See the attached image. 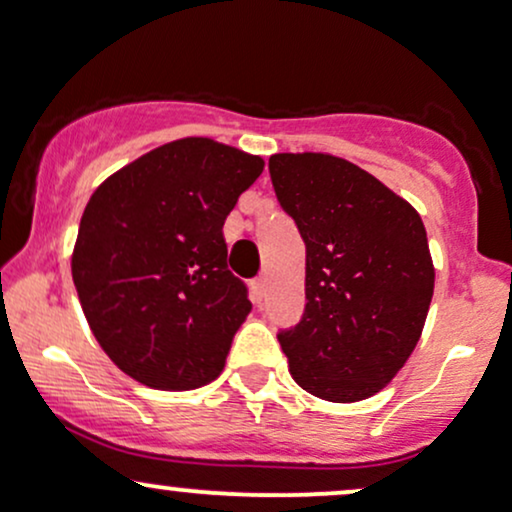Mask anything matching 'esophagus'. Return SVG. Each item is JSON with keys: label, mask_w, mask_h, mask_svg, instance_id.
I'll return each mask as SVG.
<instances>
[{"label": "esophagus", "mask_w": 512, "mask_h": 512, "mask_svg": "<svg viewBox=\"0 0 512 512\" xmlns=\"http://www.w3.org/2000/svg\"><path fill=\"white\" fill-rule=\"evenodd\" d=\"M251 289H254V301H261L263 294H266V277H256L251 282Z\"/></svg>", "instance_id": "esophagus-1"}]
</instances>
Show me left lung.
<instances>
[{
	"mask_svg": "<svg viewBox=\"0 0 512 512\" xmlns=\"http://www.w3.org/2000/svg\"><path fill=\"white\" fill-rule=\"evenodd\" d=\"M277 201L306 244V308L277 334L294 382L334 403L394 380L434 292L420 213L368 170L330 154H273Z\"/></svg>",
	"mask_w": 512,
	"mask_h": 512,
	"instance_id": "left-lung-1",
	"label": "left lung"
}]
</instances>
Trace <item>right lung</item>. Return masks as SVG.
Wrapping results in <instances>:
<instances>
[{"label":"right lung","mask_w":512,"mask_h":512,"mask_svg":"<svg viewBox=\"0 0 512 512\" xmlns=\"http://www.w3.org/2000/svg\"><path fill=\"white\" fill-rule=\"evenodd\" d=\"M208 137L149 151L94 189L71 258L90 330L132 380L187 391L216 380L251 311L227 270L225 218L263 173Z\"/></svg>","instance_id":"right-lung-1"}]
</instances>
